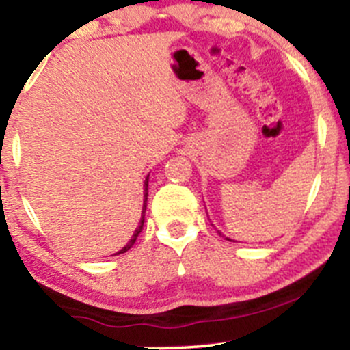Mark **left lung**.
I'll return each mask as SVG.
<instances>
[{
    "mask_svg": "<svg viewBox=\"0 0 350 350\" xmlns=\"http://www.w3.org/2000/svg\"><path fill=\"white\" fill-rule=\"evenodd\" d=\"M227 241H230V239H227Z\"/></svg>",
    "mask_w": 350,
    "mask_h": 350,
    "instance_id": "1",
    "label": "left lung"
}]
</instances>
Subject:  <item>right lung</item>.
Returning <instances> with one entry per match:
<instances>
[{
  "label": "right lung",
  "mask_w": 350,
  "mask_h": 350,
  "mask_svg": "<svg viewBox=\"0 0 350 350\" xmlns=\"http://www.w3.org/2000/svg\"><path fill=\"white\" fill-rule=\"evenodd\" d=\"M147 188H149V178L146 179V195H144V196H146V201H147ZM144 211H146V203H144ZM144 220H146V218H144V215H142V218H140V225H139V228H137V230H135V234H133V237L130 239V242L126 243V245L123 247V249L120 250V252H116V254H123V252H126V250H129L130 247H132L133 243H135L137 237H139V234H140V232H142V227H144Z\"/></svg>",
  "instance_id": "add662e5"
}]
</instances>
